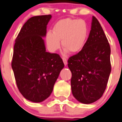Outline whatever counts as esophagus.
<instances>
[{"label": "esophagus", "mask_w": 122, "mask_h": 122, "mask_svg": "<svg viewBox=\"0 0 122 122\" xmlns=\"http://www.w3.org/2000/svg\"><path fill=\"white\" fill-rule=\"evenodd\" d=\"M62 61H63L65 66H66L67 64V59L66 58H62Z\"/></svg>", "instance_id": "1"}]
</instances>
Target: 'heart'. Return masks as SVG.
<instances>
[{"label": "heart", "instance_id": "1", "mask_svg": "<svg viewBox=\"0 0 122 122\" xmlns=\"http://www.w3.org/2000/svg\"><path fill=\"white\" fill-rule=\"evenodd\" d=\"M88 26L82 19H66L54 25L53 33L46 34V43L49 49L55 52L60 47L71 53L79 52L82 49L88 35Z\"/></svg>", "mask_w": 122, "mask_h": 122}]
</instances>
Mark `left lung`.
<instances>
[{
	"instance_id": "obj_1",
	"label": "left lung",
	"mask_w": 122,
	"mask_h": 122,
	"mask_svg": "<svg viewBox=\"0 0 122 122\" xmlns=\"http://www.w3.org/2000/svg\"><path fill=\"white\" fill-rule=\"evenodd\" d=\"M110 44L101 24L93 17L92 28L81 51L68 60L74 97L89 104L99 99L107 85L111 70Z\"/></svg>"
}]
</instances>
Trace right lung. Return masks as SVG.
I'll use <instances>...</instances> for the list:
<instances>
[{
  "mask_svg": "<svg viewBox=\"0 0 122 122\" xmlns=\"http://www.w3.org/2000/svg\"><path fill=\"white\" fill-rule=\"evenodd\" d=\"M51 15L30 18L15 39L11 66L19 92L26 99L41 102L51 95L64 67L57 53L46 51L42 37Z\"/></svg>",
  "mask_w": 122,
  "mask_h": 122,
  "instance_id": "add662e5",
  "label": "right lung"
}]
</instances>
